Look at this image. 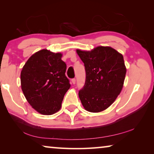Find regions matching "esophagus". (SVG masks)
<instances>
[{
    "label": "esophagus",
    "instance_id": "1",
    "mask_svg": "<svg viewBox=\"0 0 154 154\" xmlns=\"http://www.w3.org/2000/svg\"><path fill=\"white\" fill-rule=\"evenodd\" d=\"M71 82L72 83V84H75V83H76V79H75V78H73V79H72Z\"/></svg>",
    "mask_w": 154,
    "mask_h": 154
}]
</instances>
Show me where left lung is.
Here are the masks:
<instances>
[{
	"instance_id": "left-lung-1",
	"label": "left lung",
	"mask_w": 154,
	"mask_h": 154,
	"mask_svg": "<svg viewBox=\"0 0 154 154\" xmlns=\"http://www.w3.org/2000/svg\"><path fill=\"white\" fill-rule=\"evenodd\" d=\"M84 63L85 82L79 91L83 107L98 113L111 105L123 88L126 69L123 56L111 47L99 46L92 51L77 49Z\"/></svg>"
}]
</instances>
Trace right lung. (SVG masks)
I'll use <instances>...</instances> for the list:
<instances>
[{
	"label": "right lung",
	"instance_id": "1",
	"mask_svg": "<svg viewBox=\"0 0 154 154\" xmlns=\"http://www.w3.org/2000/svg\"><path fill=\"white\" fill-rule=\"evenodd\" d=\"M62 54L42 49L28 60L21 72V87L32 107L43 115H52L61 108L71 87L65 75L66 64Z\"/></svg>",
	"mask_w": 154,
	"mask_h": 154
}]
</instances>
